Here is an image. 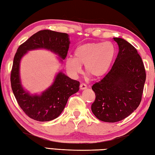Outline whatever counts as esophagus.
Masks as SVG:
<instances>
[{"label":"esophagus","mask_w":155,"mask_h":155,"mask_svg":"<svg viewBox=\"0 0 155 155\" xmlns=\"http://www.w3.org/2000/svg\"><path fill=\"white\" fill-rule=\"evenodd\" d=\"M79 87L81 90H85V89H87V85L84 83H81L79 86Z\"/></svg>","instance_id":"obj_1"}]
</instances>
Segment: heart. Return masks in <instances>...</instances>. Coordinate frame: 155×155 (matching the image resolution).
<instances>
[{
	"label": "heart",
	"instance_id": "obj_1",
	"mask_svg": "<svg viewBox=\"0 0 155 155\" xmlns=\"http://www.w3.org/2000/svg\"><path fill=\"white\" fill-rule=\"evenodd\" d=\"M115 55V48L109 41L86 43L75 49L74 58L65 59V68L71 77H76L81 72V65L84 64L86 72L98 78L108 72Z\"/></svg>",
	"mask_w": 155,
	"mask_h": 155
}]
</instances>
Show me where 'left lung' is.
<instances>
[{"instance_id":"1","label":"left lung","mask_w":155,"mask_h":155,"mask_svg":"<svg viewBox=\"0 0 155 155\" xmlns=\"http://www.w3.org/2000/svg\"><path fill=\"white\" fill-rule=\"evenodd\" d=\"M114 40L119 47L116 59L108 74L91 87L96 95L91 111L98 120L107 122L122 120L137 108L146 77L135 47L122 38Z\"/></svg>"}]
</instances>
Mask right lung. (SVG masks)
Returning <instances> with one entry per match:
<instances>
[{
	"label": "right lung",
	"mask_w": 155,
	"mask_h": 155,
	"mask_svg": "<svg viewBox=\"0 0 155 155\" xmlns=\"http://www.w3.org/2000/svg\"><path fill=\"white\" fill-rule=\"evenodd\" d=\"M67 33L51 30L38 31L18 47L11 71V85L20 108L31 119L40 122L57 118L64 109L69 97L79 90L80 83L59 72L54 83L41 95H31L23 89L20 78V61L28 51L45 48L54 52L62 61L70 46Z\"/></svg>",
	"instance_id": "1"
}]
</instances>
